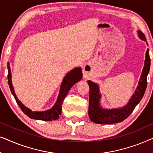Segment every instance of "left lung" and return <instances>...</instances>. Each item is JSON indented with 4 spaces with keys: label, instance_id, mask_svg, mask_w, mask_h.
Instances as JSON below:
<instances>
[{
    "label": "left lung",
    "instance_id": "obj_1",
    "mask_svg": "<svg viewBox=\"0 0 153 153\" xmlns=\"http://www.w3.org/2000/svg\"><path fill=\"white\" fill-rule=\"evenodd\" d=\"M138 34L140 38L146 42L145 35L141 30H138ZM150 58L149 49H148L146 53L145 63L139 79V85L127 105L120 108H102L100 105L101 95L100 94L99 86L97 83L88 81L90 88L88 116L92 122L97 124H114L122 122L126 119L132 113L136 106L143 97L147 88V76L150 71Z\"/></svg>",
    "mask_w": 153,
    "mask_h": 153
}]
</instances>
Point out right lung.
Here are the masks:
<instances>
[{
  "mask_svg": "<svg viewBox=\"0 0 153 153\" xmlns=\"http://www.w3.org/2000/svg\"><path fill=\"white\" fill-rule=\"evenodd\" d=\"M8 69V74H7V79H8V84H9L10 89L11 91V93L13 95L14 99H15L16 103L22 111L25 114L27 115L29 118L32 119H35V120H45V121H51L56 120L58 118H59V116L61 115L62 111V105L65 98L68 95L69 91H70L72 85H74L76 82L80 81L82 78V72H81V68H74V70L70 71L68 74L65 76V78L62 80L61 86H60V90L59 95L57 101H56L55 105H54L49 110L45 111H32L28 108H27L23 104L22 102L19 101L16 97L12 83V75H11V70H10V64L7 65Z\"/></svg>",
  "mask_w": 153,
  "mask_h": 153,
  "instance_id": "1",
  "label": "right lung"
}]
</instances>
